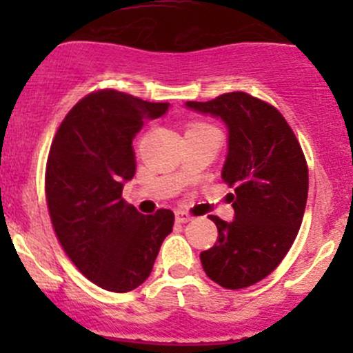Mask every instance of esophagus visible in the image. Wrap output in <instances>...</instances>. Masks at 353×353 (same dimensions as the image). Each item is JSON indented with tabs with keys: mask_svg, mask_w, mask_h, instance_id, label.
Wrapping results in <instances>:
<instances>
[{
	"mask_svg": "<svg viewBox=\"0 0 353 353\" xmlns=\"http://www.w3.org/2000/svg\"><path fill=\"white\" fill-rule=\"evenodd\" d=\"M193 219V216L190 215V213H186V212H177L176 213V220L179 223H186V222H190V220Z\"/></svg>",
	"mask_w": 353,
	"mask_h": 353,
	"instance_id": "34e87169",
	"label": "esophagus"
}]
</instances>
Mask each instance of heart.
Listing matches in <instances>:
<instances>
[{
    "mask_svg": "<svg viewBox=\"0 0 353 353\" xmlns=\"http://www.w3.org/2000/svg\"><path fill=\"white\" fill-rule=\"evenodd\" d=\"M203 128H212V126H208V124H205V123H193V124H190V128H188V131L203 130Z\"/></svg>",
    "mask_w": 353,
    "mask_h": 353,
    "instance_id": "obj_1",
    "label": "heart"
}]
</instances>
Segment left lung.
<instances>
[{"instance_id": "left-lung-1", "label": "left lung", "mask_w": 353, "mask_h": 353, "mask_svg": "<svg viewBox=\"0 0 353 353\" xmlns=\"http://www.w3.org/2000/svg\"><path fill=\"white\" fill-rule=\"evenodd\" d=\"M186 105L229 126L222 179L234 188L236 219L210 215L219 237L199 254L203 270L223 288L251 287L282 263L301 229L309 190L304 152L280 110L245 92Z\"/></svg>"}]
</instances>
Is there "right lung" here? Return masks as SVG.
Returning <instances> with one entry per match:
<instances>
[{
	"label": "right lung",
	"instance_id": "obj_1",
	"mask_svg": "<svg viewBox=\"0 0 353 353\" xmlns=\"http://www.w3.org/2000/svg\"><path fill=\"white\" fill-rule=\"evenodd\" d=\"M167 102H147L124 92L95 90L59 124L46 163V201L63 251L90 282L130 292L150 276L174 213L141 215L124 201L133 179L131 147L145 119H157Z\"/></svg>",
	"mask_w": 353,
	"mask_h": 353
}]
</instances>
